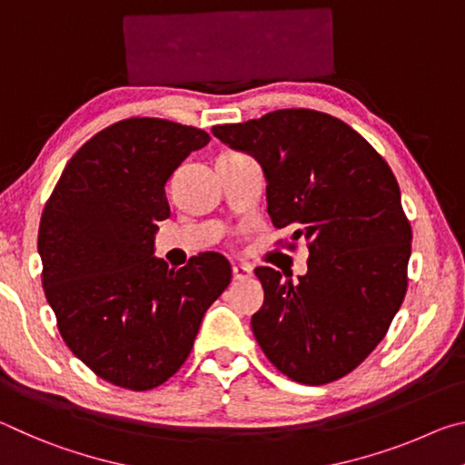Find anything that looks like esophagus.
Masks as SVG:
<instances>
[{"instance_id": "34e87169", "label": "esophagus", "mask_w": 465, "mask_h": 465, "mask_svg": "<svg viewBox=\"0 0 465 465\" xmlns=\"http://www.w3.org/2000/svg\"><path fill=\"white\" fill-rule=\"evenodd\" d=\"M232 274H233L235 281H243V279L250 277L252 269H250V266H243V264H233L232 266Z\"/></svg>"}]
</instances>
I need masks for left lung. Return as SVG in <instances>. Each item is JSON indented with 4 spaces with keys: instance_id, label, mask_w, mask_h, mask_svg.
I'll return each mask as SVG.
<instances>
[{
    "instance_id": "left-lung-1",
    "label": "left lung",
    "mask_w": 465,
    "mask_h": 465,
    "mask_svg": "<svg viewBox=\"0 0 465 465\" xmlns=\"http://www.w3.org/2000/svg\"><path fill=\"white\" fill-rule=\"evenodd\" d=\"M213 135L261 163L272 225L310 248L299 281L254 271L264 305L252 332L289 380L330 383L363 363L406 295L412 230L383 157L349 124L285 108Z\"/></svg>"
}]
</instances>
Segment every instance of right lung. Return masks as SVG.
<instances>
[{
  "mask_svg": "<svg viewBox=\"0 0 465 465\" xmlns=\"http://www.w3.org/2000/svg\"><path fill=\"white\" fill-rule=\"evenodd\" d=\"M209 139L162 119L114 123L77 149L45 204L46 302L74 355L119 388L143 391L170 380L232 281L217 252L178 271L153 256L157 222L170 217L166 183Z\"/></svg>",
  "mask_w": 465,
  "mask_h": 465,
  "instance_id": "obj_1",
  "label": "right lung"
}]
</instances>
